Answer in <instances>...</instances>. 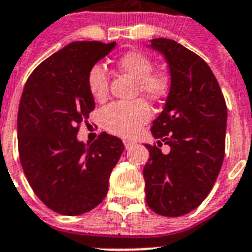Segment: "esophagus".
<instances>
[{"mask_svg": "<svg viewBox=\"0 0 252 252\" xmlns=\"http://www.w3.org/2000/svg\"><path fill=\"white\" fill-rule=\"evenodd\" d=\"M123 142H124V146H126V150H129V149H132V147L134 146V144H136L134 141H130V140H124V141H123Z\"/></svg>", "mask_w": 252, "mask_h": 252, "instance_id": "34e87169", "label": "esophagus"}]
</instances>
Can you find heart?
I'll return each mask as SVG.
<instances>
[{"mask_svg": "<svg viewBox=\"0 0 252 252\" xmlns=\"http://www.w3.org/2000/svg\"><path fill=\"white\" fill-rule=\"evenodd\" d=\"M118 67L136 80L134 91L150 101H160L168 92V77L153 71L154 64L146 54L128 52L118 59ZM88 89L95 99H105L108 92V76L102 64H94L87 77ZM102 124L108 132L130 137L150 119V107L142 99L114 102L102 110Z\"/></svg>", "mask_w": 252, "mask_h": 252, "instance_id": "1", "label": "heart"}]
</instances>
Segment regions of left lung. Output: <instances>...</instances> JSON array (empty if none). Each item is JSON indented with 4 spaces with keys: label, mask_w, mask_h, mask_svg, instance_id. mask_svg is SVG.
<instances>
[{
    "label": "left lung",
    "mask_w": 252,
    "mask_h": 252,
    "mask_svg": "<svg viewBox=\"0 0 252 252\" xmlns=\"http://www.w3.org/2000/svg\"><path fill=\"white\" fill-rule=\"evenodd\" d=\"M149 48L164 55L171 87L146 145L144 167L147 206L161 216H183L197 208L218 179L225 151L226 105L211 68L195 53L168 38ZM168 144L164 155L158 146Z\"/></svg>",
    "instance_id": "8db88e82"
}]
</instances>
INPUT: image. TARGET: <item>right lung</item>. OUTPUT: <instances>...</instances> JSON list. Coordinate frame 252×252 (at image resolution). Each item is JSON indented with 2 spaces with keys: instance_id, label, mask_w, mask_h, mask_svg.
Instances as JSON below:
<instances>
[{
  "instance_id": "add662e5",
  "label": "right lung",
  "mask_w": 252,
  "mask_h": 252,
  "mask_svg": "<svg viewBox=\"0 0 252 252\" xmlns=\"http://www.w3.org/2000/svg\"><path fill=\"white\" fill-rule=\"evenodd\" d=\"M116 42L76 41L45 59L24 85L18 111V147L26 177L50 210L67 216L91 211L105 199L108 179L124 150L101 133L93 144L77 140L94 98L87 77Z\"/></svg>"
}]
</instances>
